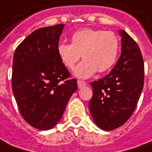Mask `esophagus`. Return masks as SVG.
Here are the masks:
<instances>
[{
    "instance_id": "esophagus-1",
    "label": "esophagus",
    "mask_w": 152,
    "mask_h": 152,
    "mask_svg": "<svg viewBox=\"0 0 152 152\" xmlns=\"http://www.w3.org/2000/svg\"><path fill=\"white\" fill-rule=\"evenodd\" d=\"M86 85H87V83L85 82H83V81H80V80H78V88H82L85 87Z\"/></svg>"
}]
</instances>
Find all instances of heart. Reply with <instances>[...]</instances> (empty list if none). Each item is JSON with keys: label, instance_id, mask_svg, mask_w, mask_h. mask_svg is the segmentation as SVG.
<instances>
[{"label": "heart", "instance_id": "b5f03b06", "mask_svg": "<svg viewBox=\"0 0 152 152\" xmlns=\"http://www.w3.org/2000/svg\"><path fill=\"white\" fill-rule=\"evenodd\" d=\"M119 50V39L114 33L89 28L77 30L71 37V44L59 43L57 47L58 57L69 69H73L82 56L83 60L74 71V76L82 79L92 77L97 71L111 69Z\"/></svg>", "mask_w": 152, "mask_h": 152}]
</instances>
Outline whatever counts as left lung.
<instances>
[{
	"label": "left lung",
	"instance_id": "1",
	"mask_svg": "<svg viewBox=\"0 0 152 152\" xmlns=\"http://www.w3.org/2000/svg\"><path fill=\"white\" fill-rule=\"evenodd\" d=\"M121 55L104 78L91 83L93 97L88 103L95 124L112 131L123 125L137 107L144 83V63L137 43L124 30Z\"/></svg>",
	"mask_w": 152,
	"mask_h": 152
}]
</instances>
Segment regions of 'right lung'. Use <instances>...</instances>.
Returning a JSON list of instances; mask_svg holds the SVG:
<instances>
[{"label": "right lung", "instance_id": "right-lung-1", "mask_svg": "<svg viewBox=\"0 0 152 152\" xmlns=\"http://www.w3.org/2000/svg\"><path fill=\"white\" fill-rule=\"evenodd\" d=\"M64 24L43 27L28 35L15 51L12 91L23 118L39 130H50L62 118L78 89L58 57L57 47Z\"/></svg>", "mask_w": 152, "mask_h": 152}]
</instances>
